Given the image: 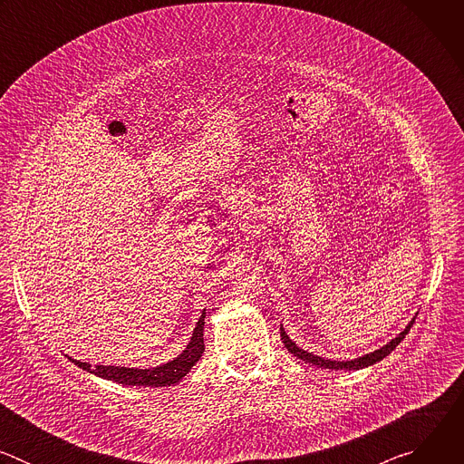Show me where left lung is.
Returning a JSON list of instances; mask_svg holds the SVG:
<instances>
[{
  "label": "left lung",
  "instance_id": "1",
  "mask_svg": "<svg viewBox=\"0 0 464 464\" xmlns=\"http://www.w3.org/2000/svg\"><path fill=\"white\" fill-rule=\"evenodd\" d=\"M413 323H415V319L402 330V333L396 336L394 340H391L387 345H383L382 349H378V351H374V353H371V354H365V356H362V358H356V360H349V362H333V360H324V358H319V356H314L312 353H306V351H303V349H299L288 336H286V333H285V328L281 326V340H283V343H285V347L294 354V356H297L299 360H303V362H306V363H312V365H319V367H323V369H347V371H353V369H363V367H369V365H372V363H376V362H380V360H383L385 356H389L394 349H396V345H399L404 338H406V334L410 333V328L413 326Z\"/></svg>",
  "mask_w": 464,
  "mask_h": 464
}]
</instances>
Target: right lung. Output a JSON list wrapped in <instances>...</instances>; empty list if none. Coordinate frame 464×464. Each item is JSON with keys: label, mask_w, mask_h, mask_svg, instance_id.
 I'll return each instance as SVG.
<instances>
[{"label": "right lung", "mask_w": 464, "mask_h": 464, "mask_svg": "<svg viewBox=\"0 0 464 464\" xmlns=\"http://www.w3.org/2000/svg\"><path fill=\"white\" fill-rule=\"evenodd\" d=\"M204 323H206V312H202V317L198 319V324L192 333L190 343L187 349L174 358L172 362L160 365V367H150V369H128V367H113V365H90L79 360L70 358L75 365L81 369L93 372L104 380H113L122 385H152V387H163V385H172L178 383L188 371L190 367L202 358L206 351L204 343Z\"/></svg>", "instance_id": "right-lung-1"}]
</instances>
